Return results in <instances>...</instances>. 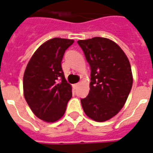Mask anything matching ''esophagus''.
I'll list each match as a JSON object with an SVG mask.
<instances>
[{"label":"esophagus","instance_id":"obj_1","mask_svg":"<svg viewBox=\"0 0 153 153\" xmlns=\"http://www.w3.org/2000/svg\"><path fill=\"white\" fill-rule=\"evenodd\" d=\"M79 85H80V83H77V84H75L73 86H74V88H78Z\"/></svg>","mask_w":153,"mask_h":153}]
</instances>
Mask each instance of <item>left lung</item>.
<instances>
[{
	"instance_id": "obj_1",
	"label": "left lung",
	"mask_w": 153,
	"mask_h": 153,
	"mask_svg": "<svg viewBox=\"0 0 153 153\" xmlns=\"http://www.w3.org/2000/svg\"><path fill=\"white\" fill-rule=\"evenodd\" d=\"M91 68L90 91L81 99L85 113L96 122L115 116L126 103L132 86L128 58L119 45L108 38L79 40Z\"/></svg>"
}]
</instances>
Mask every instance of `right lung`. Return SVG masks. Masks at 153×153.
I'll use <instances>...</instances> for the list:
<instances>
[{
    "label": "right lung",
    "mask_w": 153,
    "mask_h": 153,
    "mask_svg": "<svg viewBox=\"0 0 153 153\" xmlns=\"http://www.w3.org/2000/svg\"><path fill=\"white\" fill-rule=\"evenodd\" d=\"M73 40L54 38L42 44L27 64L23 78L24 95L33 113L47 123H54L65 112L72 96L65 78L62 61Z\"/></svg>",
    "instance_id": "1"
}]
</instances>
